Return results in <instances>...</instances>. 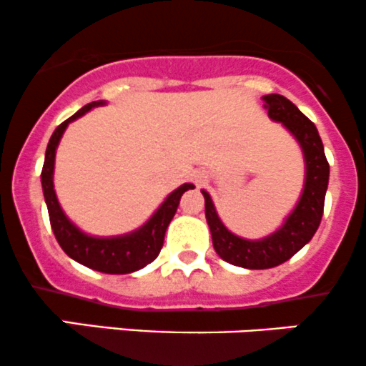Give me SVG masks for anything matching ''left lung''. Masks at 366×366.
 <instances>
[{
	"label": "left lung",
	"mask_w": 366,
	"mask_h": 366,
	"mask_svg": "<svg viewBox=\"0 0 366 366\" xmlns=\"http://www.w3.org/2000/svg\"><path fill=\"white\" fill-rule=\"evenodd\" d=\"M262 99L265 101L263 108L269 109V119L285 125L300 144L305 160V183L298 204L281 229L258 241H249L232 234L216 213L209 194L202 190L206 199V219L214 251L225 262L244 269H272L290 260L297 251L307 244L321 223L330 178L328 160L316 125L285 96L269 94Z\"/></svg>",
	"instance_id": "1"
}]
</instances>
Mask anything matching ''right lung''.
<instances>
[{"instance_id": "1", "label": "right lung", "mask_w": 366, "mask_h": 366, "mask_svg": "<svg viewBox=\"0 0 366 366\" xmlns=\"http://www.w3.org/2000/svg\"><path fill=\"white\" fill-rule=\"evenodd\" d=\"M104 101H94L78 109L73 117L62 122L54 131L45 152V162L41 169V188L45 195L46 209H49L50 225L56 235L59 246L74 262L99 270L104 274H131L143 269L159 257L164 244V235L171 223L172 216L179 206V199L187 190L195 188L192 183H184L167 195L162 206L153 213V216L143 227L125 235L117 237H94L81 232L76 225L69 222L68 216L61 209L56 190H54V166H56L57 144L64 134L66 127L73 120L90 112L96 106H103Z\"/></svg>"}]
</instances>
